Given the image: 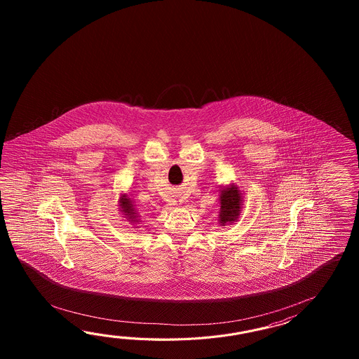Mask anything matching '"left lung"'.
I'll use <instances>...</instances> for the list:
<instances>
[{
  "label": "left lung",
  "mask_w": 359,
  "mask_h": 359,
  "mask_svg": "<svg viewBox=\"0 0 359 359\" xmlns=\"http://www.w3.org/2000/svg\"><path fill=\"white\" fill-rule=\"evenodd\" d=\"M243 192L235 183H229L223 186L219 190V218L218 222L221 226L233 224L237 222L241 209H243Z\"/></svg>",
  "instance_id": "obj_1"
}]
</instances>
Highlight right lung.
Masks as SVG:
<instances>
[{"mask_svg": "<svg viewBox=\"0 0 359 359\" xmlns=\"http://www.w3.org/2000/svg\"><path fill=\"white\" fill-rule=\"evenodd\" d=\"M119 209H121V213H122L123 218L128 219L130 223H133L135 226L140 223V214L137 213L136 208L133 205V200L127 195V194H121V198H119ZM137 229V226H136Z\"/></svg>", "mask_w": 359, "mask_h": 359, "instance_id": "1", "label": "right lung"}]
</instances>
